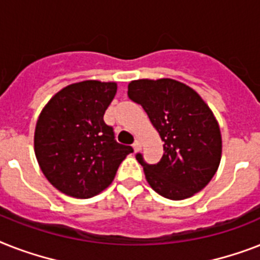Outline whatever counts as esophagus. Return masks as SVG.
<instances>
[{"label": "esophagus", "instance_id": "esophagus-1", "mask_svg": "<svg viewBox=\"0 0 260 260\" xmlns=\"http://www.w3.org/2000/svg\"><path fill=\"white\" fill-rule=\"evenodd\" d=\"M132 147H134L135 152L140 151V148H141V141H140V140H135V143H134V145H132Z\"/></svg>", "mask_w": 260, "mask_h": 260}]
</instances>
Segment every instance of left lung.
<instances>
[{
  "label": "left lung",
  "instance_id": "left-lung-1",
  "mask_svg": "<svg viewBox=\"0 0 260 260\" xmlns=\"http://www.w3.org/2000/svg\"><path fill=\"white\" fill-rule=\"evenodd\" d=\"M128 96L147 112L164 141L157 164L137 161L153 191L171 200H183L202 191L218 171L221 135L214 113L195 90L172 79L135 80Z\"/></svg>",
  "mask_w": 260,
  "mask_h": 260
}]
</instances>
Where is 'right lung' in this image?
<instances>
[{
	"label": "right lung",
	"mask_w": 260,
	"mask_h": 260,
	"mask_svg": "<svg viewBox=\"0 0 260 260\" xmlns=\"http://www.w3.org/2000/svg\"><path fill=\"white\" fill-rule=\"evenodd\" d=\"M116 82H76L57 92L36 124L35 153L42 174L68 196L88 199L115 179L131 145L119 144L104 121Z\"/></svg>",
	"instance_id": "1"
}]
</instances>
